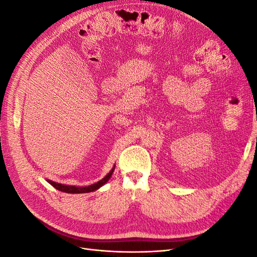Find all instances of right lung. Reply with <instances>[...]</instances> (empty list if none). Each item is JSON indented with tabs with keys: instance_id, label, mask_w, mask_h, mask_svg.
<instances>
[{
	"instance_id": "right-lung-1",
	"label": "right lung",
	"mask_w": 257,
	"mask_h": 257,
	"mask_svg": "<svg viewBox=\"0 0 257 257\" xmlns=\"http://www.w3.org/2000/svg\"><path fill=\"white\" fill-rule=\"evenodd\" d=\"M114 170V167L110 170V173L106 175V177H104L102 180L89 185V186H74V185H64V184H61V183H57V182H53L51 180H47L53 188H56L57 190L61 191V192H64V193H89V192H93V191H96L97 189H99L100 186L104 185L108 180H109L112 173Z\"/></svg>"
}]
</instances>
